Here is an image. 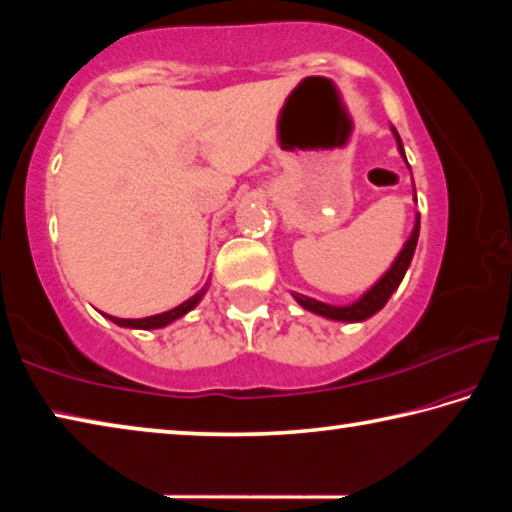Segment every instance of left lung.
<instances>
[{
  "mask_svg": "<svg viewBox=\"0 0 512 512\" xmlns=\"http://www.w3.org/2000/svg\"><path fill=\"white\" fill-rule=\"evenodd\" d=\"M393 135H395V140H397V149H400L402 158L406 160L404 146H402V140H400V133H397L395 128H393ZM415 201H418V198H415ZM418 237H420V214H415V225H413L411 237L406 239V244L400 250V255L395 257L393 266L388 268V271L381 275L379 280L372 284V287L366 293H363V296L357 302H352V305H343V307L327 305V302L307 298V296H302V293H293V298L298 300L300 307H305L307 311H314V314H318V316H325L329 320H341V323H361V320L375 316L377 311L386 305L388 298L393 296V291L400 287V282H402V277L406 273V268L411 266L415 246H418Z\"/></svg>",
  "mask_w": 512,
  "mask_h": 512,
  "instance_id": "1",
  "label": "left lung"
}]
</instances>
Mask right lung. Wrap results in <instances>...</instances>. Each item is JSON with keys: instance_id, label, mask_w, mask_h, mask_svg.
Here are the masks:
<instances>
[{"instance_id": "1", "label": "right lung", "mask_w": 512, "mask_h": 512, "mask_svg": "<svg viewBox=\"0 0 512 512\" xmlns=\"http://www.w3.org/2000/svg\"><path fill=\"white\" fill-rule=\"evenodd\" d=\"M207 289H201L196 293V296H192L189 300H185L183 305H178L176 309H169L164 311V314H155V316H146V318H115V316H108L112 323L119 325V327H131V329H160V327H167L169 323H173V320L183 318L187 311H192L198 302H201V298L205 296Z\"/></svg>"}]
</instances>
